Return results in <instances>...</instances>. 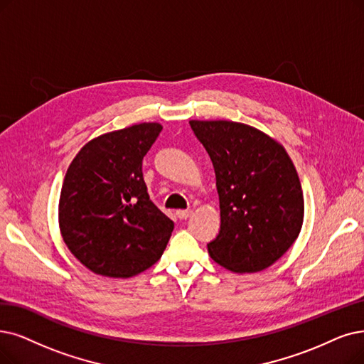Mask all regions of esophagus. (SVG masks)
<instances>
[{
	"instance_id": "1",
	"label": "esophagus",
	"mask_w": 364,
	"mask_h": 364,
	"mask_svg": "<svg viewBox=\"0 0 364 364\" xmlns=\"http://www.w3.org/2000/svg\"><path fill=\"white\" fill-rule=\"evenodd\" d=\"M193 215V210H178L176 216L179 220H186V218H190Z\"/></svg>"
}]
</instances>
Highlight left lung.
Returning a JSON list of instances; mask_svg holds the SVG:
<instances>
[{
	"instance_id": "1",
	"label": "left lung",
	"mask_w": 364,
	"mask_h": 364,
	"mask_svg": "<svg viewBox=\"0 0 364 364\" xmlns=\"http://www.w3.org/2000/svg\"><path fill=\"white\" fill-rule=\"evenodd\" d=\"M215 168L221 230L213 261L236 273L276 263L296 242L304 201L297 170L281 143L232 121H190Z\"/></svg>"
}]
</instances>
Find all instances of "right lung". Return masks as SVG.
I'll return each mask as SVG.
<instances>
[{"label":"right lung","mask_w":364,"mask_h":364,"mask_svg":"<svg viewBox=\"0 0 364 364\" xmlns=\"http://www.w3.org/2000/svg\"><path fill=\"white\" fill-rule=\"evenodd\" d=\"M143 122L88 141L63 182L61 236L70 252L91 272L132 278L161 258L173 221L149 198L141 161L161 133Z\"/></svg>","instance_id":"obj_1"}]
</instances>
